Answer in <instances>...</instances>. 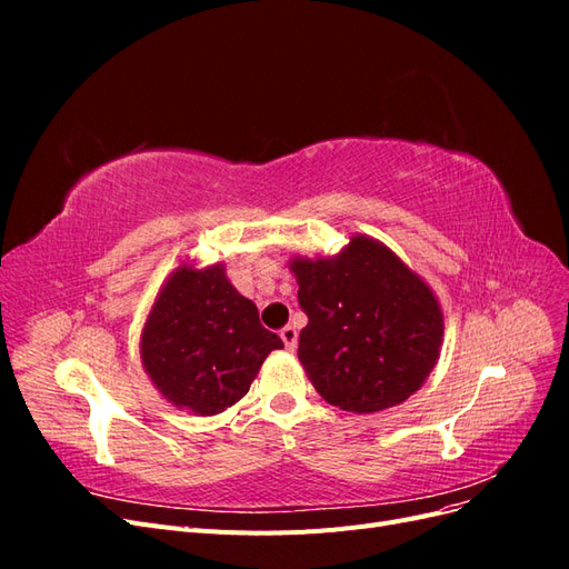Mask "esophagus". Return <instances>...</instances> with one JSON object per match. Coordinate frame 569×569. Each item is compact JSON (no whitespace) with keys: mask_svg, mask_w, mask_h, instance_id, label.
I'll return each instance as SVG.
<instances>
[{"mask_svg":"<svg viewBox=\"0 0 569 569\" xmlns=\"http://www.w3.org/2000/svg\"><path fill=\"white\" fill-rule=\"evenodd\" d=\"M280 337H282V341H284V347H287V349H295V347H297L299 332H297L295 327H291V325H284V327H282V330H280Z\"/></svg>","mask_w":569,"mask_h":569,"instance_id":"34e87169","label":"esophagus"}]
</instances>
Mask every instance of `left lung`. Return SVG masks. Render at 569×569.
Returning a JSON list of instances; mask_svg holds the SVG:
<instances>
[{"label":"left lung","mask_w":569,"mask_h":569,"mask_svg":"<svg viewBox=\"0 0 569 569\" xmlns=\"http://www.w3.org/2000/svg\"><path fill=\"white\" fill-rule=\"evenodd\" d=\"M308 325L299 360L327 403L377 412L418 391L439 358V303L387 247L353 237L335 258L291 261Z\"/></svg>","instance_id":"8db88e82"}]
</instances>
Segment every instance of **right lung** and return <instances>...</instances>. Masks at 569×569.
Returning <instances> with one entry per match:
<instances>
[{
    "label": "right lung",
    "instance_id": "1",
    "mask_svg": "<svg viewBox=\"0 0 569 569\" xmlns=\"http://www.w3.org/2000/svg\"><path fill=\"white\" fill-rule=\"evenodd\" d=\"M282 347L222 266L178 268L142 332L151 382L170 403L199 416H216L242 399L268 353Z\"/></svg>",
    "mask_w": 569,
    "mask_h": 569
}]
</instances>
